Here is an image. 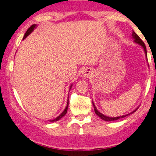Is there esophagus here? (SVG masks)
I'll list each match as a JSON object with an SVG mask.
<instances>
[{"label": "esophagus", "instance_id": "1", "mask_svg": "<svg viewBox=\"0 0 156 156\" xmlns=\"http://www.w3.org/2000/svg\"><path fill=\"white\" fill-rule=\"evenodd\" d=\"M83 76L86 78H89L91 76L92 74H93V70H91L90 68H86L83 70Z\"/></svg>", "mask_w": 156, "mask_h": 156}]
</instances>
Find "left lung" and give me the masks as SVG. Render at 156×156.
Returning a JSON list of instances; mask_svg holds the SVG:
<instances>
[{"label":"left lung","mask_w":156,"mask_h":156,"mask_svg":"<svg viewBox=\"0 0 156 156\" xmlns=\"http://www.w3.org/2000/svg\"><path fill=\"white\" fill-rule=\"evenodd\" d=\"M132 37L134 39V42H136V43H137V44L141 45V46L142 47L143 49H144V52H145V55H146V57L147 58V49H146V46H145V44L142 41V39H140V38L139 37V36L137 35L136 32H135L134 31H133V33H132ZM93 106H94V110H95V113L98 115L100 117L101 119H103V120L104 121H108V122H110V121H114V120H117V119H119L120 118H123V117H126L128 116L129 115L131 114V113H133L135 111H136V110L137 108H136L135 111H133V112H131V113L129 114H127V115H122V116H119V117H108V116H106L104 115H103L102 113H101L100 112H99L98 110H97V108L95 106V104H94V103L93 102Z\"/></svg>","instance_id":"1"}]
</instances>
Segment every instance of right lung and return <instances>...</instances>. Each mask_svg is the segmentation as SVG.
Wrapping results in <instances>:
<instances>
[{"label":"right lung","instance_id":"obj_1","mask_svg":"<svg viewBox=\"0 0 156 156\" xmlns=\"http://www.w3.org/2000/svg\"><path fill=\"white\" fill-rule=\"evenodd\" d=\"M36 27H37V25H36V24H34V25H31V26H30L29 28H28V30H27V32H25V34L24 37H23V39H25V38H26V37H27V36L30 34V33H32L33 30H34V28H36ZM71 87H72V85L70 86V90L71 89ZM68 104H69V101H68V98L67 106H66V108L64 109V111H63L62 112V113H61V114L59 115H58L57 117H56V118H55V119H52V120H50V122H56V121H58V120H59V119L61 118V117H63V116H64L66 114V113H67L68 108Z\"/></svg>","mask_w":156,"mask_h":156}]
</instances>
